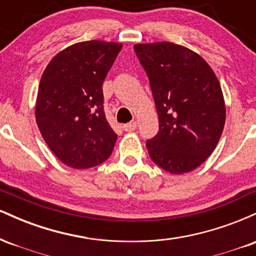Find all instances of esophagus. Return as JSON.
<instances>
[{
	"mask_svg": "<svg viewBox=\"0 0 256 256\" xmlns=\"http://www.w3.org/2000/svg\"><path fill=\"white\" fill-rule=\"evenodd\" d=\"M136 128H137V122H128V124L122 125V130L126 131V132L134 131Z\"/></svg>",
	"mask_w": 256,
	"mask_h": 256,
	"instance_id": "obj_1",
	"label": "esophagus"
}]
</instances>
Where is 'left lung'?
Wrapping results in <instances>:
<instances>
[{
    "instance_id": "1",
    "label": "left lung",
    "mask_w": 256,
    "mask_h": 256,
    "mask_svg": "<svg viewBox=\"0 0 256 256\" xmlns=\"http://www.w3.org/2000/svg\"><path fill=\"white\" fill-rule=\"evenodd\" d=\"M150 83L158 132L146 140L149 156L172 174L198 168L218 144L225 102L216 73L198 52L183 46L134 44Z\"/></svg>"
}]
</instances>
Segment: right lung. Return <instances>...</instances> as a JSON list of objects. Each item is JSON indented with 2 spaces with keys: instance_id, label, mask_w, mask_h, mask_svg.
<instances>
[{
  "instance_id": "right-lung-1",
  "label": "right lung",
  "mask_w": 256,
  "mask_h": 256,
  "mask_svg": "<svg viewBox=\"0 0 256 256\" xmlns=\"http://www.w3.org/2000/svg\"><path fill=\"white\" fill-rule=\"evenodd\" d=\"M122 44L86 40L52 58L38 86L36 122L61 162L90 168L107 160L116 142L104 110L106 76Z\"/></svg>"
}]
</instances>
